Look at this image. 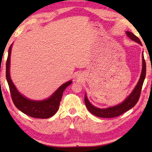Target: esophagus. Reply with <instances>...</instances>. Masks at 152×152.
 <instances>
[{
  "label": "esophagus",
  "instance_id": "esophagus-1",
  "mask_svg": "<svg viewBox=\"0 0 152 152\" xmlns=\"http://www.w3.org/2000/svg\"><path fill=\"white\" fill-rule=\"evenodd\" d=\"M80 76H78V78H80Z\"/></svg>",
  "mask_w": 152,
  "mask_h": 152
}]
</instances>
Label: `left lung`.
I'll use <instances>...</instances> for the list:
<instances>
[{"instance_id": "8db88e82", "label": "left lung", "mask_w": 152, "mask_h": 152, "mask_svg": "<svg viewBox=\"0 0 152 152\" xmlns=\"http://www.w3.org/2000/svg\"><path fill=\"white\" fill-rule=\"evenodd\" d=\"M126 34H127V37H129L131 39L134 41V42L139 43L140 45H142L140 39H139L137 37H136L133 33L127 31H126ZM145 74H146V64H145V60H144L143 51L142 70H141V73L140 80H139L137 85H136L135 86V88H133V91L131 92V94L129 95L127 98H126L124 101H123L121 103H120L117 105H115V106L104 108V109H101V108H98L94 106V105H92L91 103V102L88 101V97L86 96V94H85V96H84V102H85L86 108L92 115H94L95 116L99 117L113 118V117H118L119 116V115H122L123 113H124L125 112L127 111V110L133 108L139 99H140L141 88H142L144 80H145Z\"/></svg>"}]
</instances>
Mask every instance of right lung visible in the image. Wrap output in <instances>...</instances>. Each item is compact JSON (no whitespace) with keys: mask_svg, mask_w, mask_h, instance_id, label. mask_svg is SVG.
Returning <instances> with one entry per match:
<instances>
[{"mask_svg":"<svg viewBox=\"0 0 152 152\" xmlns=\"http://www.w3.org/2000/svg\"><path fill=\"white\" fill-rule=\"evenodd\" d=\"M12 44L9 50L6 63V78L8 82L12 100L18 109L25 115L39 119H48L54 115L58 111L64 91L72 81L69 80L61 85L50 97L42 101H35L25 97L18 91L11 78L10 64Z\"/></svg>","mask_w":152,"mask_h":152,"instance_id":"1","label":"right lung"}]
</instances>
